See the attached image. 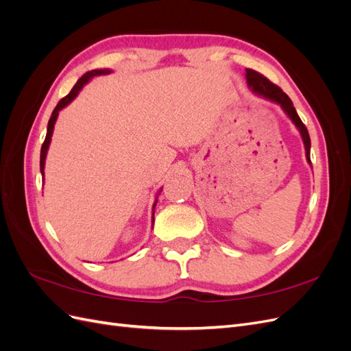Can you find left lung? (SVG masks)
Returning <instances> with one entry per match:
<instances>
[{
  "mask_svg": "<svg viewBox=\"0 0 351 351\" xmlns=\"http://www.w3.org/2000/svg\"><path fill=\"white\" fill-rule=\"evenodd\" d=\"M246 79L249 86L262 97L268 98L274 102H278L282 110L289 114L290 119L293 120V123L297 125V129L300 130L302 137H303V142H304V147H306V158L307 161L311 162V137H309V132H307L306 125L303 124V121L300 120V117L297 115L294 105L291 102V99L289 98V95L284 93L282 89L277 84L272 83L269 79H267L256 70H252V69H246Z\"/></svg>",
  "mask_w": 351,
  "mask_h": 351,
  "instance_id": "obj_1",
  "label": "left lung"
}]
</instances>
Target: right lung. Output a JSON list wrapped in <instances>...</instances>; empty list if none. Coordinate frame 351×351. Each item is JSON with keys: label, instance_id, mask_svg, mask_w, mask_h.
<instances>
[{"label": "right lung", "instance_id": "add662e5", "mask_svg": "<svg viewBox=\"0 0 351 351\" xmlns=\"http://www.w3.org/2000/svg\"><path fill=\"white\" fill-rule=\"evenodd\" d=\"M107 73H110V70H92V71L84 73L83 76L76 82V84H74L73 89L70 90V93H69V95H66V97L62 98V99H60V102L57 104L56 110L52 111V114H51V119H49V121H48V129H47V137H45V141H44V143H42V147H40V173H42V174H44V167H45L47 151H48V146H49V142H51L52 130H54L56 120H57V117H58V111H60L61 108H64L67 104H70L74 98H76V95H77V93H79V90L83 88V84H84V83H88L90 77H93V76H98V74H107ZM159 192H162V189L159 190ZM156 202H158V200H155L154 208H155V205H156Z\"/></svg>", "mask_w": 351, "mask_h": 351}]
</instances>
